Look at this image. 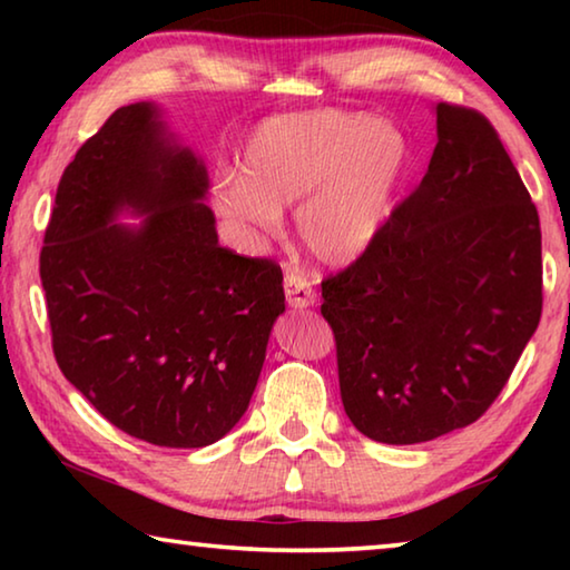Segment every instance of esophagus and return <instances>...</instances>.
Instances as JSON below:
<instances>
[{"label":"esophagus","mask_w":570,"mask_h":570,"mask_svg":"<svg viewBox=\"0 0 570 570\" xmlns=\"http://www.w3.org/2000/svg\"><path fill=\"white\" fill-rule=\"evenodd\" d=\"M284 292H286V302L292 308H306V306H314L316 302V292L312 288V284H308L298 272L286 274Z\"/></svg>","instance_id":"1"}]
</instances>
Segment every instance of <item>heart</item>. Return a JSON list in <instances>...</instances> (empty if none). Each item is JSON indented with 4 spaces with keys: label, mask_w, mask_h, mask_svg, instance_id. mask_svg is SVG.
<instances>
[{
    "label": "heart",
    "mask_w": 570,
    "mask_h": 570,
    "mask_svg": "<svg viewBox=\"0 0 570 570\" xmlns=\"http://www.w3.org/2000/svg\"><path fill=\"white\" fill-rule=\"evenodd\" d=\"M407 148L387 122L350 112H288L264 120L244 150V173L218 180L214 206L256 240L276 238L284 208L314 262L362 258L387 224Z\"/></svg>",
    "instance_id": "heart-1"
}]
</instances>
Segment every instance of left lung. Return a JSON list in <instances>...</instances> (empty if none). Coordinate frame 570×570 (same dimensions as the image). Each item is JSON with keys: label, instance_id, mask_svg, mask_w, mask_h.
Returning a JSON list of instances; mask_svg holds the SVG:
<instances>
[{"label": "left lung", "instance_id": "1", "mask_svg": "<svg viewBox=\"0 0 570 570\" xmlns=\"http://www.w3.org/2000/svg\"><path fill=\"white\" fill-rule=\"evenodd\" d=\"M438 146L362 258L322 282L346 417L414 445L468 428L543 308L540 220L485 115L438 102Z\"/></svg>", "mask_w": 570, "mask_h": 570}]
</instances>
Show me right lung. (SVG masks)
Listing matches in <instances>:
<instances>
[{"label": "right lung", "instance_id": "add662e5", "mask_svg": "<svg viewBox=\"0 0 570 570\" xmlns=\"http://www.w3.org/2000/svg\"><path fill=\"white\" fill-rule=\"evenodd\" d=\"M206 193L204 160L158 105H125L65 168L40 254L67 382L158 448L234 430L286 308L282 268L220 246Z\"/></svg>", "mask_w": 570, "mask_h": 570}]
</instances>
